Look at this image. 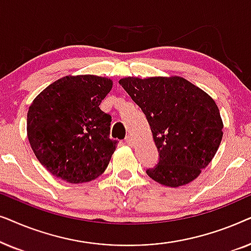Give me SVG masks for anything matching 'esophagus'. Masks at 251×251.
I'll list each match as a JSON object with an SVG mask.
<instances>
[{
	"label": "esophagus",
	"instance_id": "1",
	"mask_svg": "<svg viewBox=\"0 0 251 251\" xmlns=\"http://www.w3.org/2000/svg\"><path fill=\"white\" fill-rule=\"evenodd\" d=\"M125 140H126V143L128 144V145H130V146H132L133 144H135V139L132 138V136H126Z\"/></svg>",
	"mask_w": 251,
	"mask_h": 251
}]
</instances>
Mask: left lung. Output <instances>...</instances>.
<instances>
[{
  "instance_id": "obj_1",
  "label": "left lung",
  "mask_w": 251,
  "mask_h": 251,
  "mask_svg": "<svg viewBox=\"0 0 251 251\" xmlns=\"http://www.w3.org/2000/svg\"><path fill=\"white\" fill-rule=\"evenodd\" d=\"M119 83L146 115L157 147L159 162L146 174L169 187L194 180L223 138L214 99L179 76L125 77Z\"/></svg>"
}]
</instances>
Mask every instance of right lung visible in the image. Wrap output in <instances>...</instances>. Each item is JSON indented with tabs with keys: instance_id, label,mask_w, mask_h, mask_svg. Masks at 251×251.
I'll return each instance as SVG.
<instances>
[{
	"instance_id": "obj_1",
	"label": "right lung",
	"mask_w": 251,
	"mask_h": 251,
	"mask_svg": "<svg viewBox=\"0 0 251 251\" xmlns=\"http://www.w3.org/2000/svg\"><path fill=\"white\" fill-rule=\"evenodd\" d=\"M112 80L95 75L65 76L47 87L27 113V136L46 169L72 184L104 173L118 140L109 138L112 116L99 105Z\"/></svg>"
}]
</instances>
